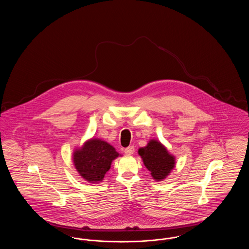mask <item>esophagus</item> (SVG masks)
<instances>
[{"label":"esophagus","mask_w":249,"mask_h":249,"mask_svg":"<svg viewBox=\"0 0 249 249\" xmlns=\"http://www.w3.org/2000/svg\"><path fill=\"white\" fill-rule=\"evenodd\" d=\"M124 152H125V154L126 155L133 154V152H134V146H133V145H130V146L126 147V148L124 149Z\"/></svg>","instance_id":"34e87169"}]
</instances>
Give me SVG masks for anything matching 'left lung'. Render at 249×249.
<instances>
[{
    "mask_svg": "<svg viewBox=\"0 0 249 249\" xmlns=\"http://www.w3.org/2000/svg\"><path fill=\"white\" fill-rule=\"evenodd\" d=\"M138 153L142 157L143 164L157 181L164 179L175 167V158L168 153L160 142L155 140H151L145 147L140 148Z\"/></svg>",
    "mask_w": 249,
    "mask_h": 249,
    "instance_id": "1",
    "label": "left lung"
}]
</instances>
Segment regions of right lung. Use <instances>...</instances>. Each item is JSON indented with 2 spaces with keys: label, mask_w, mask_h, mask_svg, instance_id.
<instances>
[{
  "label": "right lung",
  "mask_w": 249,
  "mask_h": 249,
  "mask_svg": "<svg viewBox=\"0 0 249 249\" xmlns=\"http://www.w3.org/2000/svg\"><path fill=\"white\" fill-rule=\"evenodd\" d=\"M119 155L111 144L99 139H91L73 153V162L82 178L94 183L103 180L112 160Z\"/></svg>",
  "instance_id": "obj_1"
}]
</instances>
